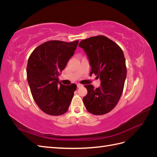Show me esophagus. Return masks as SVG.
<instances>
[{
    "label": "esophagus",
    "instance_id": "1",
    "mask_svg": "<svg viewBox=\"0 0 157 157\" xmlns=\"http://www.w3.org/2000/svg\"><path fill=\"white\" fill-rule=\"evenodd\" d=\"M82 86V85L81 84H77V88H81Z\"/></svg>",
    "mask_w": 157,
    "mask_h": 157
}]
</instances>
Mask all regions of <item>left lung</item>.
<instances>
[{
  "label": "left lung",
  "mask_w": 157,
  "mask_h": 157,
  "mask_svg": "<svg viewBox=\"0 0 157 157\" xmlns=\"http://www.w3.org/2000/svg\"><path fill=\"white\" fill-rule=\"evenodd\" d=\"M78 46L87 55L92 69L100 79V86L86 85L88 94L83 98L87 111L96 115L110 112L121 98L126 78V60L119 46L102 35L81 40Z\"/></svg>",
  "instance_id": "8db88e82"
}]
</instances>
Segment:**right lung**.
<instances>
[{
    "label": "right lung",
    "mask_w": 157,
    "mask_h": 157,
    "mask_svg": "<svg viewBox=\"0 0 157 157\" xmlns=\"http://www.w3.org/2000/svg\"><path fill=\"white\" fill-rule=\"evenodd\" d=\"M78 40L46 42L30 55L27 78L32 96L41 110L58 116L67 111L77 85H63L58 76L75 54Z\"/></svg>",
    "instance_id": "add662e5"
}]
</instances>
